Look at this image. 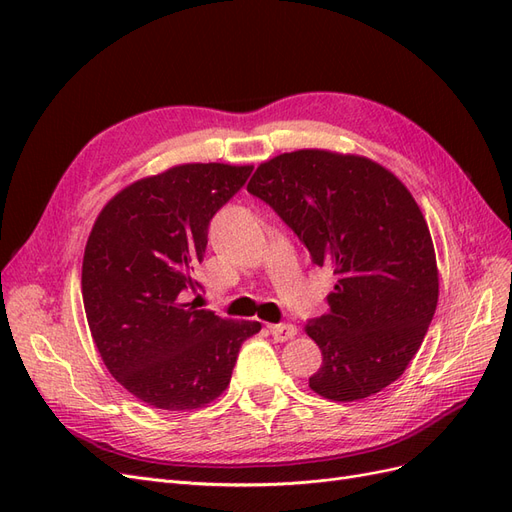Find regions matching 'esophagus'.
Instances as JSON below:
<instances>
[{
	"label": "esophagus",
	"mask_w": 512,
	"mask_h": 512,
	"mask_svg": "<svg viewBox=\"0 0 512 512\" xmlns=\"http://www.w3.org/2000/svg\"><path fill=\"white\" fill-rule=\"evenodd\" d=\"M271 335L277 342H288L294 335H297V327L294 324H271Z\"/></svg>",
	"instance_id": "obj_1"
}]
</instances>
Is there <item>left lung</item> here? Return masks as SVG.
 I'll return each mask as SVG.
<instances>
[{"label": "left lung", "instance_id": "1", "mask_svg": "<svg viewBox=\"0 0 512 512\" xmlns=\"http://www.w3.org/2000/svg\"><path fill=\"white\" fill-rule=\"evenodd\" d=\"M337 282L309 320L322 350L309 389L356 401L395 382L421 348L438 305L427 222L391 170L363 156L299 149L262 162L247 183Z\"/></svg>", "mask_w": 512, "mask_h": 512}]
</instances>
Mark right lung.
<instances>
[{
    "mask_svg": "<svg viewBox=\"0 0 512 512\" xmlns=\"http://www.w3.org/2000/svg\"><path fill=\"white\" fill-rule=\"evenodd\" d=\"M254 166L179 164L115 194L89 232L83 303L111 376L145 404L203 408L230 384L232 367L260 322L196 309L194 277L213 215Z\"/></svg>",
    "mask_w": 512,
    "mask_h": 512,
    "instance_id": "obj_1",
    "label": "right lung"
}]
</instances>
